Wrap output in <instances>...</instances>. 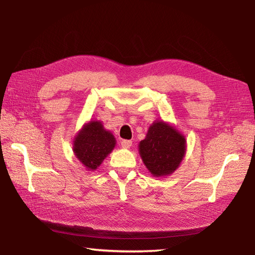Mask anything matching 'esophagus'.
<instances>
[{
  "mask_svg": "<svg viewBox=\"0 0 255 255\" xmlns=\"http://www.w3.org/2000/svg\"><path fill=\"white\" fill-rule=\"evenodd\" d=\"M121 143H122V147H123L124 149H129V148L131 147L132 141H131V140H123V141H122Z\"/></svg>",
  "mask_w": 255,
  "mask_h": 255,
  "instance_id": "esophagus-1",
  "label": "esophagus"
}]
</instances>
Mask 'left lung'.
<instances>
[{
  "mask_svg": "<svg viewBox=\"0 0 255 255\" xmlns=\"http://www.w3.org/2000/svg\"><path fill=\"white\" fill-rule=\"evenodd\" d=\"M185 137L175 127L163 121H155L147 136L139 143V153L153 176L170 175L185 155Z\"/></svg>",
  "mask_w": 255,
  "mask_h": 255,
  "instance_id": "left-lung-1",
  "label": "left lung"
}]
</instances>
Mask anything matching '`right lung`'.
I'll use <instances>...</instances> for the list:
<instances>
[{
  "instance_id": "obj_1",
  "label": "right lung",
  "mask_w": 255,
  "mask_h": 255,
  "mask_svg": "<svg viewBox=\"0 0 255 255\" xmlns=\"http://www.w3.org/2000/svg\"><path fill=\"white\" fill-rule=\"evenodd\" d=\"M116 139L99 121L85 124L73 140V152L86 169L94 171L115 148Z\"/></svg>"
}]
</instances>
